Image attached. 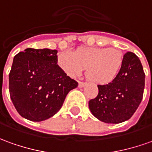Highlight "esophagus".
Here are the masks:
<instances>
[{"label":"esophagus","mask_w":152,"mask_h":152,"mask_svg":"<svg viewBox=\"0 0 152 152\" xmlns=\"http://www.w3.org/2000/svg\"><path fill=\"white\" fill-rule=\"evenodd\" d=\"M85 83H83V82H78V87L79 88H83V87H84L85 86Z\"/></svg>","instance_id":"esophagus-1"}]
</instances>
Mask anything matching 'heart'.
Here are the masks:
<instances>
[{
  "label": "heart",
  "instance_id": "1",
  "mask_svg": "<svg viewBox=\"0 0 152 152\" xmlns=\"http://www.w3.org/2000/svg\"><path fill=\"white\" fill-rule=\"evenodd\" d=\"M123 54L110 48H78L73 53L64 50L57 55L59 68L69 77H76L87 68V78L97 84L115 80L123 65Z\"/></svg>",
  "mask_w": 152,
  "mask_h": 152
}]
</instances>
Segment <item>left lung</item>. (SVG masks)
I'll return each mask as SVG.
<instances>
[{"label":"left lung","instance_id":"obj_1","mask_svg":"<svg viewBox=\"0 0 152 152\" xmlns=\"http://www.w3.org/2000/svg\"><path fill=\"white\" fill-rule=\"evenodd\" d=\"M117 78L98 85V94L88 102L95 118L106 123H121L130 119L142 102L145 87V73L136 54L127 52Z\"/></svg>","mask_w":152,"mask_h":152}]
</instances>
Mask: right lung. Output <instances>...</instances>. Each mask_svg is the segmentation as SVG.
I'll list each match as a JSON object with an SVG mask.
<instances>
[{"instance_id": "obj_1", "label": "right lung", "mask_w": 152, "mask_h": 152, "mask_svg": "<svg viewBox=\"0 0 152 152\" xmlns=\"http://www.w3.org/2000/svg\"><path fill=\"white\" fill-rule=\"evenodd\" d=\"M57 53L28 48L14 57L9 74L10 99L26 119L41 122L53 117L78 86L57 64Z\"/></svg>"}]
</instances>
